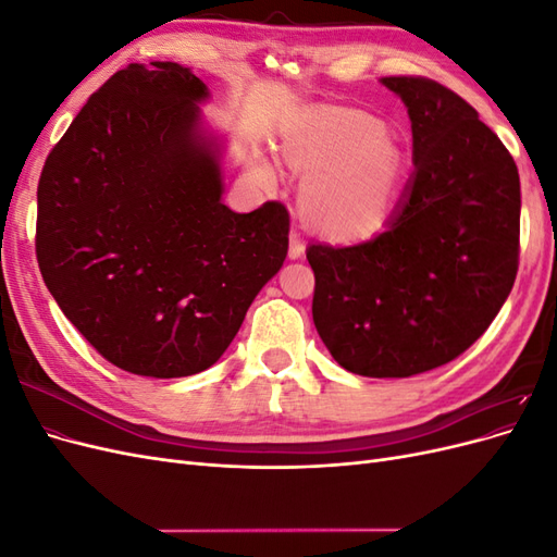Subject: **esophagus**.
<instances>
[{"label": "esophagus", "instance_id": "34e87169", "mask_svg": "<svg viewBox=\"0 0 557 557\" xmlns=\"http://www.w3.org/2000/svg\"><path fill=\"white\" fill-rule=\"evenodd\" d=\"M305 250H307V246H305V239H301V234L295 230V232H290V248H288V256L293 258V260H299V258H305Z\"/></svg>", "mask_w": 557, "mask_h": 557}]
</instances>
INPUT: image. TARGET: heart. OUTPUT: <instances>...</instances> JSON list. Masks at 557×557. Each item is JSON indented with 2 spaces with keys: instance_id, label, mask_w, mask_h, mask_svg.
Wrapping results in <instances>:
<instances>
[{
  "instance_id": "heart-1",
  "label": "heart",
  "mask_w": 557,
  "mask_h": 557,
  "mask_svg": "<svg viewBox=\"0 0 557 557\" xmlns=\"http://www.w3.org/2000/svg\"><path fill=\"white\" fill-rule=\"evenodd\" d=\"M281 150L285 162L309 178L301 209L327 237H372L391 218L407 162L374 117L348 109L315 111L285 134ZM256 176L262 183L274 178L264 162L256 164Z\"/></svg>"
}]
</instances>
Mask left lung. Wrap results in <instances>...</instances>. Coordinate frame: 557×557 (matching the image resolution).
<instances>
[{
  "instance_id": "left-lung-1",
  "label": "left lung",
  "mask_w": 557,
  "mask_h": 557,
  "mask_svg": "<svg viewBox=\"0 0 557 557\" xmlns=\"http://www.w3.org/2000/svg\"><path fill=\"white\" fill-rule=\"evenodd\" d=\"M381 83L409 111L416 170L376 237L307 248L311 311L348 372L407 379L458 358L507 301L518 272L520 178L460 95L423 76Z\"/></svg>"
}]
</instances>
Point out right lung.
<instances>
[{
	"label": "right lung",
	"instance_id": "add662e5",
	"mask_svg": "<svg viewBox=\"0 0 557 557\" xmlns=\"http://www.w3.org/2000/svg\"><path fill=\"white\" fill-rule=\"evenodd\" d=\"M209 90L176 62L129 64L78 111L37 188V260L62 313L111 364L205 372L288 256L281 201L227 209Z\"/></svg>",
	"mask_w": 557,
	"mask_h": 557
}]
</instances>
